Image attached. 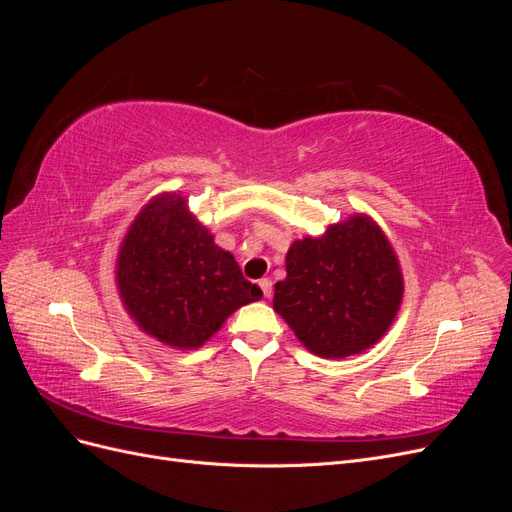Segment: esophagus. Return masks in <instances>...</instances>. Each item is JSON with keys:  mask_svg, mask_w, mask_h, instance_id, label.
I'll use <instances>...</instances> for the list:
<instances>
[{"mask_svg": "<svg viewBox=\"0 0 512 512\" xmlns=\"http://www.w3.org/2000/svg\"><path fill=\"white\" fill-rule=\"evenodd\" d=\"M258 286H260L262 294H265V297L269 299V297H271V292H273V282L269 280V277H262V280L258 282Z\"/></svg>", "mask_w": 512, "mask_h": 512, "instance_id": "obj_1", "label": "esophagus"}]
</instances>
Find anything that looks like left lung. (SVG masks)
Masks as SVG:
<instances>
[{
    "label": "left lung",
    "instance_id": "8db88e82",
    "mask_svg": "<svg viewBox=\"0 0 512 512\" xmlns=\"http://www.w3.org/2000/svg\"><path fill=\"white\" fill-rule=\"evenodd\" d=\"M401 299L404 275L395 250L374 220L356 213L322 237L290 245L273 309L309 352L344 359L389 331Z\"/></svg>",
    "mask_w": 512,
    "mask_h": 512
}]
</instances>
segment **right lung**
Masks as SVG:
<instances>
[{
	"mask_svg": "<svg viewBox=\"0 0 512 512\" xmlns=\"http://www.w3.org/2000/svg\"><path fill=\"white\" fill-rule=\"evenodd\" d=\"M115 275L138 329L181 350L200 348L232 312L262 297L175 192L151 198L136 215Z\"/></svg>",
	"mask_w": 512,
	"mask_h": 512,
	"instance_id": "right-lung-1",
	"label": "right lung"
}]
</instances>
